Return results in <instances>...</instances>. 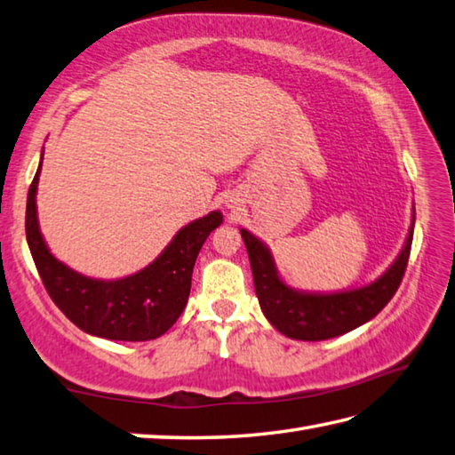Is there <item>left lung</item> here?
<instances>
[{
	"label": "left lung",
	"mask_w": 455,
	"mask_h": 455,
	"mask_svg": "<svg viewBox=\"0 0 455 455\" xmlns=\"http://www.w3.org/2000/svg\"><path fill=\"white\" fill-rule=\"evenodd\" d=\"M240 235L251 258L256 296L268 322L291 339L323 341L367 323L393 299L411 256L414 219L406 244L395 264L369 286L341 293H301L290 290L275 272L268 248L244 228Z\"/></svg>",
	"instance_id": "8db88e82"
}]
</instances>
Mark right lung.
Wrapping results in <instances>:
<instances>
[{
  "mask_svg": "<svg viewBox=\"0 0 455 455\" xmlns=\"http://www.w3.org/2000/svg\"><path fill=\"white\" fill-rule=\"evenodd\" d=\"M41 165L35 173L25 211L31 256L55 306L83 331L114 341H151L172 327L187 306L197 254L222 215L219 211L183 227L148 268L122 280H92L70 270L49 252L37 222Z\"/></svg>",
  "mask_w": 455,
  "mask_h": 455,
  "instance_id": "obj_1",
  "label": "right lung"
}]
</instances>
